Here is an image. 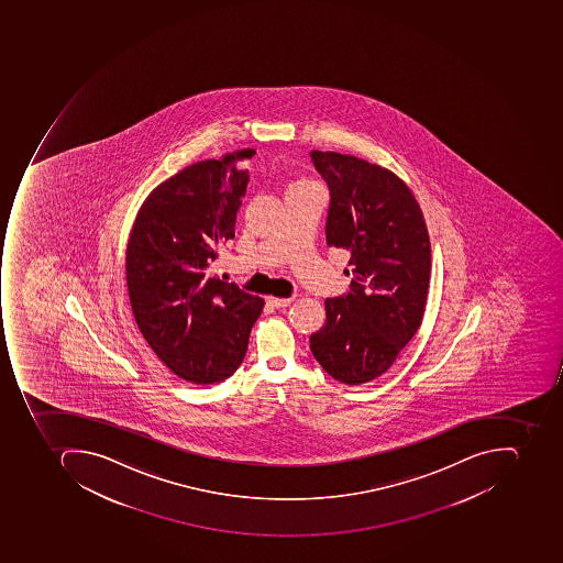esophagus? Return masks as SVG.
<instances>
[{"instance_id":"obj_1","label":"esophagus","mask_w":563,"mask_h":563,"mask_svg":"<svg viewBox=\"0 0 563 563\" xmlns=\"http://www.w3.org/2000/svg\"><path fill=\"white\" fill-rule=\"evenodd\" d=\"M292 299L295 298H274V296H271V298H268V303H271L272 307L284 308L289 307V305L292 303Z\"/></svg>"}]
</instances>
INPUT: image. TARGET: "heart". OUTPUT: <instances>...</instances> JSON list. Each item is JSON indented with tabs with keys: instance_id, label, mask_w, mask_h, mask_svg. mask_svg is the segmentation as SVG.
Masks as SVG:
<instances>
[{
	"instance_id": "heart-1",
	"label": "heart",
	"mask_w": 563,
	"mask_h": 563,
	"mask_svg": "<svg viewBox=\"0 0 563 563\" xmlns=\"http://www.w3.org/2000/svg\"><path fill=\"white\" fill-rule=\"evenodd\" d=\"M311 186H316V184L311 183L308 179H296L289 184V189H298V188H311Z\"/></svg>"
}]
</instances>
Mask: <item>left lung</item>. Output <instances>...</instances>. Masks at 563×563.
<instances>
[{
    "label": "left lung",
    "instance_id": "1",
    "mask_svg": "<svg viewBox=\"0 0 563 563\" xmlns=\"http://www.w3.org/2000/svg\"><path fill=\"white\" fill-rule=\"evenodd\" d=\"M331 191L329 246L350 253V292L325 299L310 335L317 362L350 386L383 375L419 331L431 277V241L419 201L395 172L335 152H311ZM350 276V272H347Z\"/></svg>",
    "mask_w": 563,
    "mask_h": 563
}]
</instances>
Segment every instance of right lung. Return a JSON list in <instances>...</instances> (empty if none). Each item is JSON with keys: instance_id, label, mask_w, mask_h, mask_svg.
Returning <instances> with one entry per match:
<instances>
[{"instance_id": "right-lung-1", "label": "right lung", "mask_w": 563, "mask_h": 563, "mask_svg": "<svg viewBox=\"0 0 563 563\" xmlns=\"http://www.w3.org/2000/svg\"><path fill=\"white\" fill-rule=\"evenodd\" d=\"M255 150L189 165L141 205L125 252V279L137 328L168 371L192 384H217L246 355L265 301L210 276L234 238L246 195L241 167Z\"/></svg>"}]
</instances>
